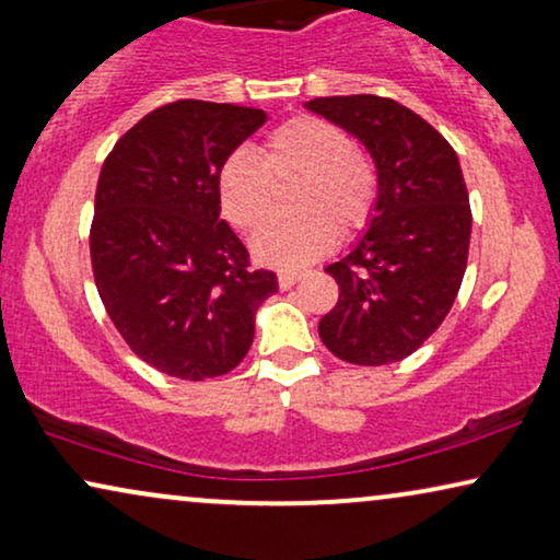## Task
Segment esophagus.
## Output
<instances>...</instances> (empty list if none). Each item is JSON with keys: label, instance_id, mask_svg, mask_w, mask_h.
<instances>
[{"label": "esophagus", "instance_id": "34e87169", "mask_svg": "<svg viewBox=\"0 0 560 560\" xmlns=\"http://www.w3.org/2000/svg\"><path fill=\"white\" fill-rule=\"evenodd\" d=\"M302 277H304V273H299V271H279V287L291 289Z\"/></svg>", "mask_w": 560, "mask_h": 560}]
</instances>
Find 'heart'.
<instances>
[{
	"instance_id": "heart-1",
	"label": "heart",
	"mask_w": 560,
	"mask_h": 560,
	"mask_svg": "<svg viewBox=\"0 0 560 560\" xmlns=\"http://www.w3.org/2000/svg\"><path fill=\"white\" fill-rule=\"evenodd\" d=\"M299 177L291 187L294 212L258 228L250 241L254 256L277 269L325 256L337 238L365 231L377 205V175L355 152L350 133L319 116H294L266 137L264 154L233 149L220 162L215 190L223 218L250 231L273 202V179Z\"/></svg>"
}]
</instances>
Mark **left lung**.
I'll list each match as a JSON object with an SVG mask.
<instances>
[{
    "label": "left lung",
    "mask_w": 560,
    "mask_h": 560,
    "mask_svg": "<svg viewBox=\"0 0 560 560\" xmlns=\"http://www.w3.org/2000/svg\"><path fill=\"white\" fill-rule=\"evenodd\" d=\"M373 156L377 205L360 243L327 273L340 287L319 322L327 350L352 365H388L436 332L459 294L471 210L452 144L411 108L373 93L312 98Z\"/></svg>",
    "instance_id": "obj_1"
}]
</instances>
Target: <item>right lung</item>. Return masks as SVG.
Segmentation results:
<instances>
[{"label": "right lung", "instance_id": "right-lung-1", "mask_svg": "<svg viewBox=\"0 0 560 560\" xmlns=\"http://www.w3.org/2000/svg\"><path fill=\"white\" fill-rule=\"evenodd\" d=\"M266 121L261 108L175 101L133 124L101 167L91 266L131 352L183 381L225 375L279 289L220 220V162Z\"/></svg>", "mask_w": 560, "mask_h": 560}]
</instances>
